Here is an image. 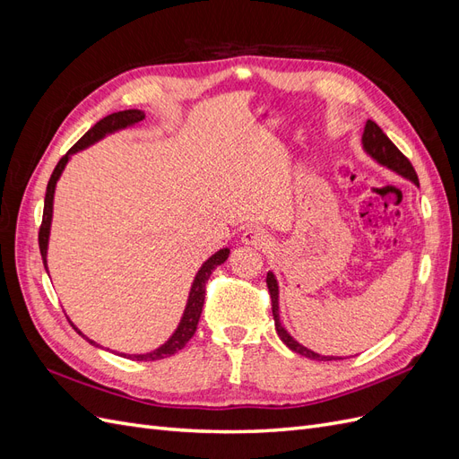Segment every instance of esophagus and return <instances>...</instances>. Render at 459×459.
I'll return each instance as SVG.
<instances>
[{
    "instance_id": "obj_1",
    "label": "esophagus",
    "mask_w": 459,
    "mask_h": 459,
    "mask_svg": "<svg viewBox=\"0 0 459 459\" xmlns=\"http://www.w3.org/2000/svg\"><path fill=\"white\" fill-rule=\"evenodd\" d=\"M241 243L243 245H251V247H258V248H264L268 243H270V235L260 230V228H248L243 231L241 235Z\"/></svg>"
}]
</instances>
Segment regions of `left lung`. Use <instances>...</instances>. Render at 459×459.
Returning a JSON list of instances; mask_svg holds the SVG:
<instances>
[{"label": "left lung", "instance_id": "1", "mask_svg": "<svg viewBox=\"0 0 459 459\" xmlns=\"http://www.w3.org/2000/svg\"><path fill=\"white\" fill-rule=\"evenodd\" d=\"M362 149L366 151V155H369L375 162L385 166L391 172L398 174L400 178L410 179L413 186L420 187L418 182V174H415L413 166L410 164V160L402 155L398 151V147L388 140V137L383 134V130L377 126V124L368 120L366 122V128L362 134ZM266 283H268V290H270V297H272V314H273V322H275V331L280 339L289 346L290 351L304 356V358H310V359H319V362H329V359H342L341 356H324V354H317L307 346L300 344L299 341H295L293 337L289 335V331L281 325V319H280V283H277L273 272H268L266 275Z\"/></svg>", "mask_w": 459, "mask_h": 459}]
</instances>
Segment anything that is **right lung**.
I'll return each instance as SVG.
<instances>
[{
	"instance_id": "1",
	"label": "right lung",
	"mask_w": 459,
	"mask_h": 459,
	"mask_svg": "<svg viewBox=\"0 0 459 459\" xmlns=\"http://www.w3.org/2000/svg\"><path fill=\"white\" fill-rule=\"evenodd\" d=\"M145 118V113L140 108H128V110H118V113L108 115L105 118H101L100 122L95 124L93 128H90L84 135L80 137L78 143L66 152V155L57 162L55 166V170L49 178V184H48V191H46V201H44V218H41V228H39V235H38V241H39V253H41V260H44V266L48 272V245H49V233H51V220H53V197H55V187H57L59 178L65 170V166L71 160L73 155H76L78 151H84L90 145L101 142L103 137L110 135V134H117L120 130H126L135 126V124H140ZM230 256V248L224 247L216 251L212 256H208L203 266L199 268V272L195 273V280L191 283L189 289V297L186 302V308L182 314V319H179V324L176 327V331L169 337V341L162 342L159 349L145 352V354H124L120 352V356L124 358H132L137 359V362H152V359H162V358H169L172 354H176L178 351H182L184 346L189 342V339L195 335V329L199 324V317L203 312V304H204V285L208 281V277H211L212 270L220 264H224ZM71 325L78 331V335L84 337L90 344L97 346V349H101V344H97L95 341L88 339L84 333H82L73 322Z\"/></svg>"
}]
</instances>
